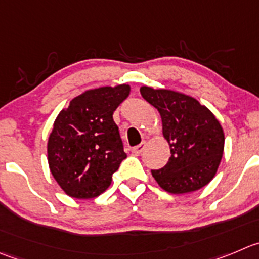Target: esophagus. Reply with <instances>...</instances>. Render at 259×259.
<instances>
[{"label":"esophagus","instance_id":"1","mask_svg":"<svg viewBox=\"0 0 259 259\" xmlns=\"http://www.w3.org/2000/svg\"><path fill=\"white\" fill-rule=\"evenodd\" d=\"M145 147H146V142H142V144H140L139 146H135L134 149H132V152H134L135 155H140L142 151H144Z\"/></svg>","mask_w":259,"mask_h":259}]
</instances>
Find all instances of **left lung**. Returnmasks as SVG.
I'll return each mask as SVG.
<instances>
[{"label": "left lung", "mask_w": 259, "mask_h": 259, "mask_svg": "<svg viewBox=\"0 0 259 259\" xmlns=\"http://www.w3.org/2000/svg\"><path fill=\"white\" fill-rule=\"evenodd\" d=\"M141 95L159 110L162 136L170 146L168 164L152 177L164 191L189 193L210 183L224 152L223 127L213 113L189 95L141 86Z\"/></svg>", "instance_id": "left-lung-1"}]
</instances>
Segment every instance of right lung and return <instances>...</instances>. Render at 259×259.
Here are the masks:
<instances>
[{"label": "right lung", "instance_id": "1", "mask_svg": "<svg viewBox=\"0 0 259 259\" xmlns=\"http://www.w3.org/2000/svg\"><path fill=\"white\" fill-rule=\"evenodd\" d=\"M130 91L127 83L86 90L54 120L47 145L48 164L67 196L94 198L112 183L113 173L127 157L113 113Z\"/></svg>", "mask_w": 259, "mask_h": 259}]
</instances>
